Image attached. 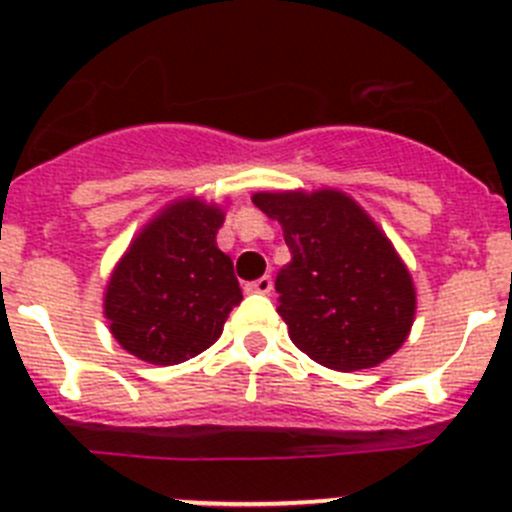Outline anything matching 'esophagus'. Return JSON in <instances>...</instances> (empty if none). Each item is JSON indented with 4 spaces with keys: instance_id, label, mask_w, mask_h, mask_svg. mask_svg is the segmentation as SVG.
<instances>
[{
    "instance_id": "esophagus-1",
    "label": "esophagus",
    "mask_w": 512,
    "mask_h": 512,
    "mask_svg": "<svg viewBox=\"0 0 512 512\" xmlns=\"http://www.w3.org/2000/svg\"><path fill=\"white\" fill-rule=\"evenodd\" d=\"M271 289H274L271 277H261V279H256V282L246 284V292H251V295H269Z\"/></svg>"
}]
</instances>
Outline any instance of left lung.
I'll use <instances>...</instances> for the list:
<instances>
[{"instance_id": "left-lung-1", "label": "left lung", "mask_w": 512, "mask_h": 512, "mask_svg": "<svg viewBox=\"0 0 512 512\" xmlns=\"http://www.w3.org/2000/svg\"><path fill=\"white\" fill-rule=\"evenodd\" d=\"M253 205L279 220L292 261L277 274V312L312 361L359 372L405 343L415 318L408 269L351 197L261 192Z\"/></svg>"}]
</instances>
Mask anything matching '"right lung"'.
<instances>
[{
  "mask_svg": "<svg viewBox=\"0 0 512 512\" xmlns=\"http://www.w3.org/2000/svg\"><path fill=\"white\" fill-rule=\"evenodd\" d=\"M223 212L176 202L146 225L122 256L104 295V315L125 351L148 364H182L220 338L241 305L233 261L215 243Z\"/></svg>",
  "mask_w": 512,
  "mask_h": 512,
  "instance_id": "obj_1",
  "label": "right lung"
}]
</instances>
